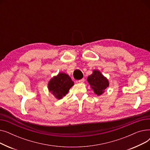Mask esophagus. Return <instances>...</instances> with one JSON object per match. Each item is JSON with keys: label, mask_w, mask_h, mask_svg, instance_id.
Listing matches in <instances>:
<instances>
[{"label": "esophagus", "mask_w": 150, "mask_h": 150, "mask_svg": "<svg viewBox=\"0 0 150 150\" xmlns=\"http://www.w3.org/2000/svg\"><path fill=\"white\" fill-rule=\"evenodd\" d=\"M84 78H83V79L80 80L78 81V82L79 83H84Z\"/></svg>", "instance_id": "34e87169"}]
</instances>
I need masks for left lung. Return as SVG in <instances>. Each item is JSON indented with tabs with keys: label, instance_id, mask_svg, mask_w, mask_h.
Instances as JSON below:
<instances>
[{
	"label": "left lung",
	"instance_id": "1",
	"mask_svg": "<svg viewBox=\"0 0 150 150\" xmlns=\"http://www.w3.org/2000/svg\"><path fill=\"white\" fill-rule=\"evenodd\" d=\"M87 81L94 93L98 96L102 95L109 85L108 78L102 74L100 71L96 69L93 70L92 74L88 77Z\"/></svg>",
	"mask_w": 150,
	"mask_h": 150
}]
</instances>
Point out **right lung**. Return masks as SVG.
Masks as SVG:
<instances>
[{
	"label": "right lung",
	"instance_id": "obj_1",
	"mask_svg": "<svg viewBox=\"0 0 150 150\" xmlns=\"http://www.w3.org/2000/svg\"><path fill=\"white\" fill-rule=\"evenodd\" d=\"M74 85V83L69 75L60 72L51 78L47 84V87L49 92L55 98L60 100L66 95Z\"/></svg>",
	"mask_w": 150,
	"mask_h": 150
}]
</instances>
